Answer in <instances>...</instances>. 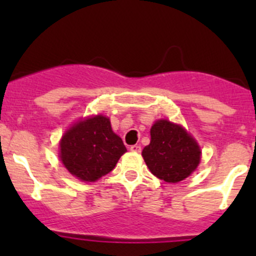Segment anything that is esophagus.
I'll return each instance as SVG.
<instances>
[{"label":"esophagus","instance_id":"esophagus-1","mask_svg":"<svg viewBox=\"0 0 256 256\" xmlns=\"http://www.w3.org/2000/svg\"><path fill=\"white\" fill-rule=\"evenodd\" d=\"M130 150L132 152H141V146L140 144H132V146L130 147Z\"/></svg>","mask_w":256,"mask_h":256}]
</instances>
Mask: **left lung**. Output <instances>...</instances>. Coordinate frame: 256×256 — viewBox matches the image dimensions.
<instances>
[{
    "mask_svg": "<svg viewBox=\"0 0 256 256\" xmlns=\"http://www.w3.org/2000/svg\"><path fill=\"white\" fill-rule=\"evenodd\" d=\"M142 157L154 176L177 183L197 168L200 150L182 126L160 120L151 128V142L142 150Z\"/></svg>",
    "mask_w": 256,
    "mask_h": 256,
    "instance_id": "obj_1",
    "label": "left lung"
}]
</instances>
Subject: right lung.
<instances>
[{
    "mask_svg": "<svg viewBox=\"0 0 256 256\" xmlns=\"http://www.w3.org/2000/svg\"><path fill=\"white\" fill-rule=\"evenodd\" d=\"M60 160L73 176L94 182L112 172L126 152L110 120L98 115L76 124L60 141Z\"/></svg>",
    "mask_w": 256,
    "mask_h": 256,
    "instance_id": "obj_1",
    "label": "right lung"
}]
</instances>
